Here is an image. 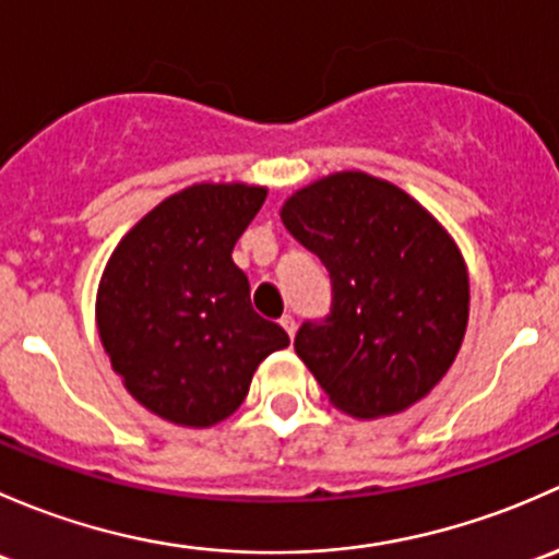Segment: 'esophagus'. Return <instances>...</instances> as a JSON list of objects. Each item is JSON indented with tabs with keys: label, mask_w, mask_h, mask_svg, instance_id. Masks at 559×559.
I'll list each match as a JSON object with an SVG mask.
<instances>
[{
	"label": "esophagus",
	"mask_w": 559,
	"mask_h": 559,
	"mask_svg": "<svg viewBox=\"0 0 559 559\" xmlns=\"http://www.w3.org/2000/svg\"><path fill=\"white\" fill-rule=\"evenodd\" d=\"M280 325L282 328H285V331H287V336H296V318H293V314H282V320H280Z\"/></svg>",
	"instance_id": "34e87169"
}]
</instances>
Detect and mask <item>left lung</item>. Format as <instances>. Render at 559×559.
<instances>
[{
	"mask_svg": "<svg viewBox=\"0 0 559 559\" xmlns=\"http://www.w3.org/2000/svg\"><path fill=\"white\" fill-rule=\"evenodd\" d=\"M280 217L331 274V314L304 322L293 344L328 401L358 419L423 401L450 371L468 325V269L450 231L366 171L309 182Z\"/></svg>",
	"mask_w": 559,
	"mask_h": 559,
	"instance_id": "8db88e82",
	"label": "left lung"
}]
</instances>
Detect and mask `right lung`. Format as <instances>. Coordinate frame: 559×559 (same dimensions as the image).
<instances>
[{
	"mask_svg": "<svg viewBox=\"0 0 559 559\" xmlns=\"http://www.w3.org/2000/svg\"><path fill=\"white\" fill-rule=\"evenodd\" d=\"M263 186L195 182L153 206L109 255L96 328L112 371L147 412L212 428L247 399L252 373L290 338L250 304L234 263Z\"/></svg>",
	"mask_w": 559,
	"mask_h": 559,
	"instance_id": "right-lung-1",
	"label": "right lung"
}]
</instances>
